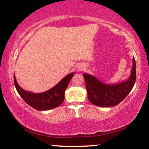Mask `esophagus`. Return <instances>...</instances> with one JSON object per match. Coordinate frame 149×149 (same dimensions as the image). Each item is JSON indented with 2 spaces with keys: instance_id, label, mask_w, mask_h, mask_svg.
Here are the masks:
<instances>
[{
  "instance_id": "esophagus-1",
  "label": "esophagus",
  "mask_w": 149,
  "mask_h": 149,
  "mask_svg": "<svg viewBox=\"0 0 149 149\" xmlns=\"http://www.w3.org/2000/svg\"><path fill=\"white\" fill-rule=\"evenodd\" d=\"M83 69H84V68H83V67H79V70H82Z\"/></svg>"
}]
</instances>
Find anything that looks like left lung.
<instances>
[{"mask_svg": "<svg viewBox=\"0 0 149 149\" xmlns=\"http://www.w3.org/2000/svg\"><path fill=\"white\" fill-rule=\"evenodd\" d=\"M88 99L93 104L100 107L118 105L127 97L133 89L136 79L135 58L131 75L125 81L115 85H108L100 81L94 75L84 74Z\"/></svg>", "mask_w": 149, "mask_h": 149, "instance_id": "obj_1", "label": "left lung"}]
</instances>
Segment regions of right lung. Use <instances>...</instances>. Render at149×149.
Returning a JSON list of instances; mask_svg holds the SVG:
<instances>
[{
	"instance_id": "obj_1",
	"label": "right lung",
	"mask_w": 149,
	"mask_h": 149,
	"mask_svg": "<svg viewBox=\"0 0 149 149\" xmlns=\"http://www.w3.org/2000/svg\"><path fill=\"white\" fill-rule=\"evenodd\" d=\"M74 75V73L68 74L52 89L41 93H34L22 89L16 81L15 75L14 81L17 93L27 104L37 110H48L61 105L64 100L65 91Z\"/></svg>"
}]
</instances>
